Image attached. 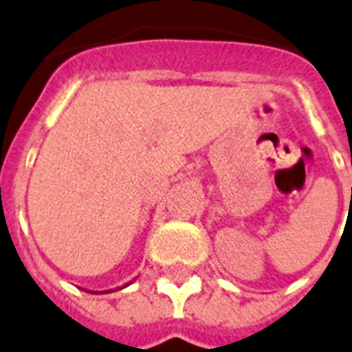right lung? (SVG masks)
I'll return each mask as SVG.
<instances>
[{
	"mask_svg": "<svg viewBox=\"0 0 352 352\" xmlns=\"http://www.w3.org/2000/svg\"><path fill=\"white\" fill-rule=\"evenodd\" d=\"M127 285H131V283H127ZM127 285H123V287H127ZM123 287H118V289H123ZM118 289H114V291H118ZM87 292H94V294H103V292H112V289L111 291H87Z\"/></svg>",
	"mask_w": 352,
	"mask_h": 352,
	"instance_id": "1",
	"label": "right lung"
}]
</instances>
